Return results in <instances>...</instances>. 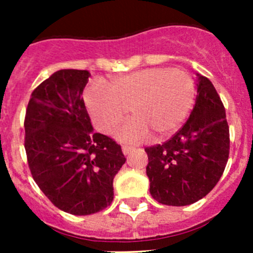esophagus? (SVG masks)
Returning a JSON list of instances; mask_svg holds the SVG:
<instances>
[{"mask_svg": "<svg viewBox=\"0 0 253 253\" xmlns=\"http://www.w3.org/2000/svg\"><path fill=\"white\" fill-rule=\"evenodd\" d=\"M131 152H133V148L132 147H127V145H124V147H122V153H124L125 155H128Z\"/></svg>", "mask_w": 253, "mask_h": 253, "instance_id": "obj_1", "label": "esophagus"}]
</instances>
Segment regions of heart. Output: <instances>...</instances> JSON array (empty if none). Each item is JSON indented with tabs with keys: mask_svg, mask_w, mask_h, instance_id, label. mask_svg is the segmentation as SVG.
Here are the masks:
<instances>
[{
	"mask_svg": "<svg viewBox=\"0 0 253 253\" xmlns=\"http://www.w3.org/2000/svg\"><path fill=\"white\" fill-rule=\"evenodd\" d=\"M109 89L95 81L84 93L95 126L109 133L131 109V120L115 136L122 142L138 143L150 132L157 139L172 134L190 114L196 99V84L188 73L167 67H152L119 76Z\"/></svg>",
	"mask_w": 253,
	"mask_h": 253,
	"instance_id": "heart-1",
	"label": "heart"
}]
</instances>
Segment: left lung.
Listing matches in <instances>:
<instances>
[{"label":"left lung","instance_id":"1","mask_svg":"<svg viewBox=\"0 0 253 253\" xmlns=\"http://www.w3.org/2000/svg\"><path fill=\"white\" fill-rule=\"evenodd\" d=\"M230 138L215 88L197 73V96L182 128L163 144L145 148L149 192L167 206H188L208 195L223 175Z\"/></svg>","mask_w":253,"mask_h":253}]
</instances>
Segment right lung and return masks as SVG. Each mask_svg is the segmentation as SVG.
Returning <instances> with one entry per match:
<instances>
[{
  "instance_id": "1",
  "label": "right lung",
  "mask_w": 253,
  "mask_h": 253,
  "mask_svg": "<svg viewBox=\"0 0 253 253\" xmlns=\"http://www.w3.org/2000/svg\"><path fill=\"white\" fill-rule=\"evenodd\" d=\"M90 73L60 70L32 93L24 147L33 178L58 209L98 213L114 200L115 175L126 162L121 145L94 133L82 98Z\"/></svg>"
}]
</instances>
